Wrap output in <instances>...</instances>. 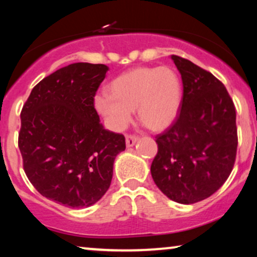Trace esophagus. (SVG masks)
Instances as JSON below:
<instances>
[{"instance_id": "34e87169", "label": "esophagus", "mask_w": 257, "mask_h": 257, "mask_svg": "<svg viewBox=\"0 0 257 257\" xmlns=\"http://www.w3.org/2000/svg\"><path fill=\"white\" fill-rule=\"evenodd\" d=\"M137 142H138V137L131 135L126 136V146L127 147H132Z\"/></svg>"}]
</instances>
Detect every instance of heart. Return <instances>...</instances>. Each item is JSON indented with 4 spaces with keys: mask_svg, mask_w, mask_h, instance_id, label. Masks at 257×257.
<instances>
[{
    "mask_svg": "<svg viewBox=\"0 0 257 257\" xmlns=\"http://www.w3.org/2000/svg\"><path fill=\"white\" fill-rule=\"evenodd\" d=\"M107 91L96 98V107L115 131L128 125L136 108L144 126L163 131L173 124L181 106L180 77L170 66L132 69L112 80Z\"/></svg>",
    "mask_w": 257,
    "mask_h": 257,
    "instance_id": "b5f03b06",
    "label": "heart"
}]
</instances>
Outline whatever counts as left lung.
Here are the masks:
<instances>
[{
  "instance_id": "left-lung-1",
  "label": "left lung",
  "mask_w": 257,
  "mask_h": 257,
  "mask_svg": "<svg viewBox=\"0 0 257 257\" xmlns=\"http://www.w3.org/2000/svg\"><path fill=\"white\" fill-rule=\"evenodd\" d=\"M184 93L175 121L158 135L151 174L175 202L209 198L233 170L237 150L236 111L222 83L188 59L172 55Z\"/></svg>"
}]
</instances>
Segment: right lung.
Masks as SVG:
<instances>
[{"label": "right lung", "instance_id": "1", "mask_svg": "<svg viewBox=\"0 0 257 257\" xmlns=\"http://www.w3.org/2000/svg\"><path fill=\"white\" fill-rule=\"evenodd\" d=\"M104 64L73 63L42 79L21 112L19 147L28 179L42 195L89 207L110 187L125 137L100 124L94 96Z\"/></svg>", "mask_w": 257, "mask_h": 257}]
</instances>
